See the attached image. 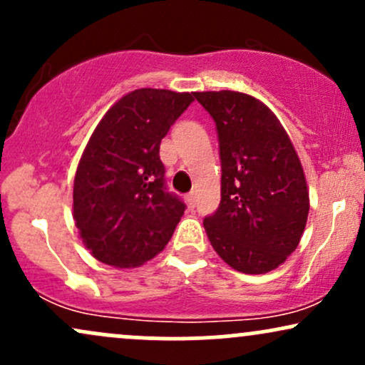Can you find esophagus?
Masks as SVG:
<instances>
[{
	"label": "esophagus",
	"mask_w": 365,
	"mask_h": 365,
	"mask_svg": "<svg viewBox=\"0 0 365 365\" xmlns=\"http://www.w3.org/2000/svg\"><path fill=\"white\" fill-rule=\"evenodd\" d=\"M187 202L190 207H195V202H197V197H195V192H190V194L187 195Z\"/></svg>",
	"instance_id": "esophagus-1"
}]
</instances>
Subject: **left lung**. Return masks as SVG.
I'll return each mask as SVG.
<instances>
[{
  "mask_svg": "<svg viewBox=\"0 0 365 365\" xmlns=\"http://www.w3.org/2000/svg\"><path fill=\"white\" fill-rule=\"evenodd\" d=\"M220 140L221 202L204 220L212 249L233 269L264 274L299 245L309 215L304 168L266 104L235 91L194 92Z\"/></svg>",
  "mask_w": 365,
  "mask_h": 365,
  "instance_id": "8db88e82",
  "label": "left lung"
}]
</instances>
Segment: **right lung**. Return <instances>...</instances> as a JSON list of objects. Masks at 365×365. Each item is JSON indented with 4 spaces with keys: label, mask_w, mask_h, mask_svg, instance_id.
I'll list each match as a JSON object with an SVG mask.
<instances>
[{
    "label": "right lung",
    "mask_w": 365,
    "mask_h": 365,
    "mask_svg": "<svg viewBox=\"0 0 365 365\" xmlns=\"http://www.w3.org/2000/svg\"><path fill=\"white\" fill-rule=\"evenodd\" d=\"M192 101L190 92L132 91L92 132L75 173L73 220L98 261L135 267L170 242L185 204L166 190L159 144Z\"/></svg>",
    "instance_id": "add662e5"
}]
</instances>
